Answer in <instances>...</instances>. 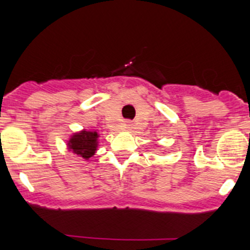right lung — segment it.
<instances>
[{
    "mask_svg": "<svg viewBox=\"0 0 250 250\" xmlns=\"http://www.w3.org/2000/svg\"><path fill=\"white\" fill-rule=\"evenodd\" d=\"M99 134L95 130H81L74 133L67 140V148L75 155L89 160L93 155H95L99 145Z\"/></svg>",
    "mask_w": 250,
    "mask_h": 250,
    "instance_id": "1",
    "label": "right lung"
}]
</instances>
